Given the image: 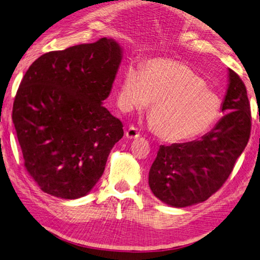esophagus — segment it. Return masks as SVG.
Listing matches in <instances>:
<instances>
[{"mask_svg": "<svg viewBox=\"0 0 260 260\" xmlns=\"http://www.w3.org/2000/svg\"><path fill=\"white\" fill-rule=\"evenodd\" d=\"M141 132L138 131L135 126H129L128 129L126 131V137L129 138V140H133V138H137L140 137Z\"/></svg>", "mask_w": 260, "mask_h": 260, "instance_id": "obj_1", "label": "esophagus"}]
</instances>
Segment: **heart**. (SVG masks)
<instances>
[{"instance_id": "obj_1", "label": "heart", "mask_w": 260, "mask_h": 260, "mask_svg": "<svg viewBox=\"0 0 260 260\" xmlns=\"http://www.w3.org/2000/svg\"><path fill=\"white\" fill-rule=\"evenodd\" d=\"M153 102L149 119L156 135L176 143L207 132L220 116L218 96L194 71L170 59H153L142 69H125L117 103L125 112L143 110Z\"/></svg>"}]
</instances>
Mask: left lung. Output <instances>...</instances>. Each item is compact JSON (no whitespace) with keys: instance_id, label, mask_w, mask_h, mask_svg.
Listing matches in <instances>:
<instances>
[{"instance_id":"left-lung-1","label":"left lung","mask_w":260,"mask_h":260,"mask_svg":"<svg viewBox=\"0 0 260 260\" xmlns=\"http://www.w3.org/2000/svg\"><path fill=\"white\" fill-rule=\"evenodd\" d=\"M221 111L226 115L201 140L160 145L148 184L161 202L178 208L205 202L224 185L244 152L251 129L250 104L244 82L231 69Z\"/></svg>"}]
</instances>
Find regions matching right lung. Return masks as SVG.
Masks as SVG:
<instances>
[{"mask_svg":"<svg viewBox=\"0 0 260 260\" xmlns=\"http://www.w3.org/2000/svg\"><path fill=\"white\" fill-rule=\"evenodd\" d=\"M122 61L112 39L43 54L17 89L12 119L24 167L46 194L85 196L102 177L123 124L102 105Z\"/></svg>","mask_w":260,"mask_h":260,"instance_id":"obj_1","label":"right lung"}]
</instances>
